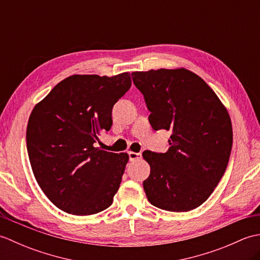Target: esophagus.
<instances>
[{
    "label": "esophagus",
    "instance_id": "1",
    "mask_svg": "<svg viewBox=\"0 0 260 260\" xmlns=\"http://www.w3.org/2000/svg\"><path fill=\"white\" fill-rule=\"evenodd\" d=\"M128 156L131 161H135V159H139L142 157V154L141 153H135V152H132L128 151Z\"/></svg>",
    "mask_w": 260,
    "mask_h": 260
}]
</instances>
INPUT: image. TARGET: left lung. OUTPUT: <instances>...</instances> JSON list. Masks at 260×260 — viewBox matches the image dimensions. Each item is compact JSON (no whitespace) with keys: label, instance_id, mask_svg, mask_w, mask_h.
<instances>
[{"label":"left lung","instance_id":"8db88e82","mask_svg":"<svg viewBox=\"0 0 260 260\" xmlns=\"http://www.w3.org/2000/svg\"><path fill=\"white\" fill-rule=\"evenodd\" d=\"M151 114L153 129L171 131L167 153L143 152V182L154 207L172 212L198 208L224 174L233 147L227 109L201 77L184 68L132 73Z\"/></svg>","mask_w":260,"mask_h":260}]
</instances>
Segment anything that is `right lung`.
<instances>
[{
    "mask_svg": "<svg viewBox=\"0 0 260 260\" xmlns=\"http://www.w3.org/2000/svg\"><path fill=\"white\" fill-rule=\"evenodd\" d=\"M132 86L131 74L74 75L38 103L26 127V148L39 186L54 206L76 215L113 203L127 153L97 146L113 125L112 109Z\"/></svg>",
    "mask_w": 260,
    "mask_h": 260,
    "instance_id": "obj_1",
    "label": "right lung"
}]
</instances>
